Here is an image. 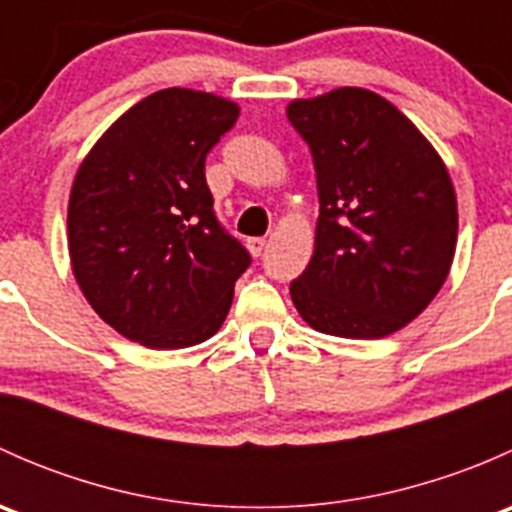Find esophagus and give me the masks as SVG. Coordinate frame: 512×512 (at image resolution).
Masks as SVG:
<instances>
[{"instance_id":"obj_1","label":"esophagus","mask_w":512,"mask_h":512,"mask_svg":"<svg viewBox=\"0 0 512 512\" xmlns=\"http://www.w3.org/2000/svg\"><path fill=\"white\" fill-rule=\"evenodd\" d=\"M265 247H267L265 237H250V240H247V250H250L255 257H260L262 252H265Z\"/></svg>"}]
</instances>
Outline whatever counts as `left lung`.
Segmentation results:
<instances>
[{"instance_id": "left-lung-1", "label": "left lung", "mask_w": 512, "mask_h": 512, "mask_svg": "<svg viewBox=\"0 0 512 512\" xmlns=\"http://www.w3.org/2000/svg\"><path fill=\"white\" fill-rule=\"evenodd\" d=\"M287 118L317 170L314 255L289 285L304 322L381 339L416 319L451 270L458 208L421 131L386 98L337 89L292 101Z\"/></svg>"}]
</instances>
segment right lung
I'll return each instance as SVG.
<instances>
[{"instance_id": "add662e5", "label": "right lung", "mask_w": 512, "mask_h": 512, "mask_svg": "<svg viewBox=\"0 0 512 512\" xmlns=\"http://www.w3.org/2000/svg\"><path fill=\"white\" fill-rule=\"evenodd\" d=\"M237 116L227 98L156 91L103 133L76 173L71 267L98 317L131 342L193 347L225 322L252 257L215 215L205 158Z\"/></svg>"}]
</instances>
